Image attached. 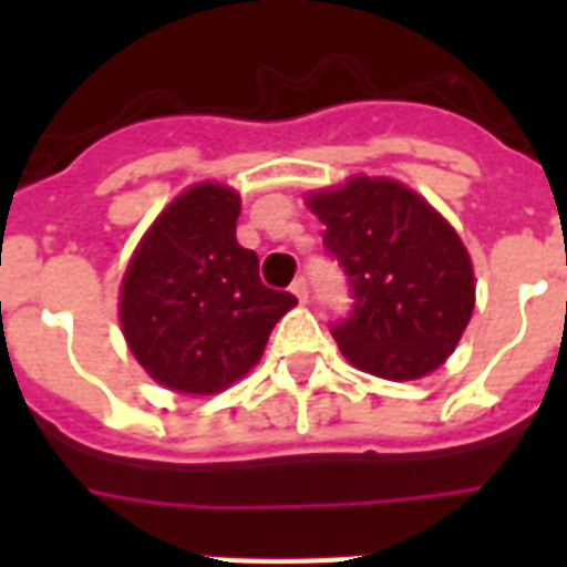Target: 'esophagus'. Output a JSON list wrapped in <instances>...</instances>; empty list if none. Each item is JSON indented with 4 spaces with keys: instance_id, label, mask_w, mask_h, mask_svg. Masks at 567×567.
I'll use <instances>...</instances> for the list:
<instances>
[{
    "instance_id": "1",
    "label": "esophagus",
    "mask_w": 567,
    "mask_h": 567,
    "mask_svg": "<svg viewBox=\"0 0 567 567\" xmlns=\"http://www.w3.org/2000/svg\"><path fill=\"white\" fill-rule=\"evenodd\" d=\"M291 291H293V297H297V300L300 302H309V282H306V279H293V285H291Z\"/></svg>"
}]
</instances>
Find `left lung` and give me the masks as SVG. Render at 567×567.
<instances>
[{"mask_svg":"<svg viewBox=\"0 0 567 567\" xmlns=\"http://www.w3.org/2000/svg\"><path fill=\"white\" fill-rule=\"evenodd\" d=\"M323 244L353 291L332 323L347 362L373 377L421 379L447 362L474 315V267L456 229L394 179L353 176L309 194Z\"/></svg>","mask_w":567,"mask_h":567,"instance_id":"obj_1","label":"left lung"}]
</instances>
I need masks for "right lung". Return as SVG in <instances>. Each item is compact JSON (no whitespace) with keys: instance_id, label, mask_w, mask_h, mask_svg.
<instances>
[{"instance_id":"right-lung-1","label":"right lung","mask_w":567,"mask_h":567,"mask_svg":"<svg viewBox=\"0 0 567 567\" xmlns=\"http://www.w3.org/2000/svg\"><path fill=\"white\" fill-rule=\"evenodd\" d=\"M240 196L217 182L179 194L150 226L120 288V327L158 385L217 394L258 364L270 329L297 306L258 276L235 238Z\"/></svg>"}]
</instances>
